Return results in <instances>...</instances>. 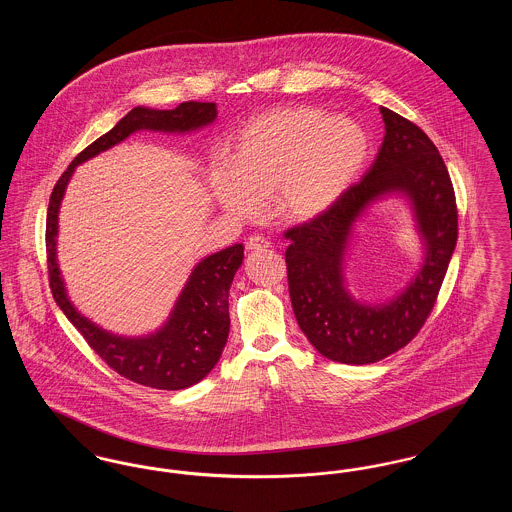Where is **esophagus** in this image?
Instances as JSON below:
<instances>
[{"label":"esophagus","instance_id":"esophagus-1","mask_svg":"<svg viewBox=\"0 0 512 512\" xmlns=\"http://www.w3.org/2000/svg\"><path fill=\"white\" fill-rule=\"evenodd\" d=\"M268 247H270V244H268L267 238H263V236H251L247 240V249L249 251H265Z\"/></svg>","mask_w":512,"mask_h":512}]
</instances>
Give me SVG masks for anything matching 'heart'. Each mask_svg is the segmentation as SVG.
<instances>
[{
  "label": "heart",
  "instance_id": "heart-1",
  "mask_svg": "<svg viewBox=\"0 0 512 512\" xmlns=\"http://www.w3.org/2000/svg\"><path fill=\"white\" fill-rule=\"evenodd\" d=\"M370 140L357 122L309 107H276L257 115L238 134L232 163L219 159L209 186L220 207L255 219L261 199L292 224L328 213L365 169Z\"/></svg>",
  "mask_w": 512,
  "mask_h": 512
}]
</instances>
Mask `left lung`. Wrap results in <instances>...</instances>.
Instances as JSON below:
<instances>
[{
	"label": "left lung",
	"mask_w": 512,
	"mask_h": 512,
	"mask_svg": "<svg viewBox=\"0 0 512 512\" xmlns=\"http://www.w3.org/2000/svg\"><path fill=\"white\" fill-rule=\"evenodd\" d=\"M380 113L386 136L363 180L322 217L284 232L297 324L320 355L343 365L376 363L413 340L436 305L459 236L455 190L438 147L414 122L388 107ZM391 191L412 199L427 257L405 293L370 308L344 290L342 255L365 205Z\"/></svg>",
	"instance_id": "obj_1"
}]
</instances>
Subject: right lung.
<instances>
[{"label":"right lung","mask_w":512,"mask_h":512,"mask_svg":"<svg viewBox=\"0 0 512 512\" xmlns=\"http://www.w3.org/2000/svg\"><path fill=\"white\" fill-rule=\"evenodd\" d=\"M217 117V105L205 101H184L174 109L159 111L134 107L107 134L80 151L57 180L49 197L46 219L49 288L53 299L84 336L88 345L117 374L136 384L157 390H184L203 380L219 363L230 332L228 290L236 270L244 261V245L234 244L205 257L194 268L180 293L167 324L146 338H121L101 330L82 317L69 301L57 267V215L65 188L76 165L128 138L136 130L190 132L207 126Z\"/></svg>","instance_id":"add662e5"}]
</instances>
